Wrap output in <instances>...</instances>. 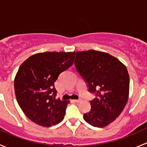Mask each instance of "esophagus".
Returning a JSON list of instances; mask_svg holds the SVG:
<instances>
[{"mask_svg":"<svg viewBox=\"0 0 147 147\" xmlns=\"http://www.w3.org/2000/svg\"><path fill=\"white\" fill-rule=\"evenodd\" d=\"M73 101L75 102H80L82 101V100H80H80H74Z\"/></svg>","mask_w":147,"mask_h":147,"instance_id":"esophagus-1","label":"esophagus"}]
</instances>
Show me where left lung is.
Listing matches in <instances>:
<instances>
[{
	"label": "left lung",
	"instance_id": "left-lung-1",
	"mask_svg": "<svg viewBox=\"0 0 147 147\" xmlns=\"http://www.w3.org/2000/svg\"><path fill=\"white\" fill-rule=\"evenodd\" d=\"M75 65L97 97L83 117L93 127H105L115 121L129 99V76L126 66L114 56L90 50L76 52Z\"/></svg>",
	"mask_w": 147,
	"mask_h": 147
}]
</instances>
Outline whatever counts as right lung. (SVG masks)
<instances>
[{
  "instance_id": "right-lung-1",
  "label": "right lung",
  "mask_w": 147,
  "mask_h": 147,
  "mask_svg": "<svg viewBox=\"0 0 147 147\" xmlns=\"http://www.w3.org/2000/svg\"><path fill=\"white\" fill-rule=\"evenodd\" d=\"M75 52H45L25 60L15 77L16 100L35 124L49 127L63 121L69 101L55 99L54 82L74 63Z\"/></svg>"
}]
</instances>
